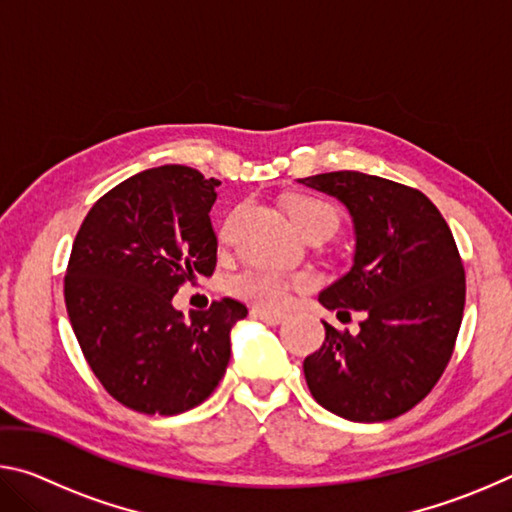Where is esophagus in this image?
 I'll list each match as a JSON object with an SVG mask.
<instances>
[{"instance_id":"obj_1","label":"esophagus","mask_w":512,"mask_h":512,"mask_svg":"<svg viewBox=\"0 0 512 512\" xmlns=\"http://www.w3.org/2000/svg\"><path fill=\"white\" fill-rule=\"evenodd\" d=\"M253 316L259 318V320H264L266 325H280V323H284V320H287V316H284V314H275V311H266V309H259V307L253 309Z\"/></svg>"}]
</instances>
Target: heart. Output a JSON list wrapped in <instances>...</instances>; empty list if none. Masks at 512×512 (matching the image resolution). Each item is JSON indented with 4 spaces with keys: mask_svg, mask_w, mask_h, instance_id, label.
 <instances>
[{
    "mask_svg": "<svg viewBox=\"0 0 512 512\" xmlns=\"http://www.w3.org/2000/svg\"><path fill=\"white\" fill-rule=\"evenodd\" d=\"M287 210L291 221L302 235H316V232H325L332 235L339 225V212L332 203L323 201L316 196H293L287 203ZM232 225V214L221 223L219 239H225ZM314 287V277L309 273H280L268 271V268H246V271L230 277L228 289L235 298H241L255 305L259 309H282L287 305L293 291H307Z\"/></svg>",
    "mask_w": 512,
    "mask_h": 512,
    "instance_id": "1",
    "label": "heart"
}]
</instances>
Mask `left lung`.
Masks as SVG:
<instances>
[{
    "instance_id": "1",
    "label": "left lung",
    "mask_w": 512,
    "mask_h": 512,
    "mask_svg": "<svg viewBox=\"0 0 512 512\" xmlns=\"http://www.w3.org/2000/svg\"><path fill=\"white\" fill-rule=\"evenodd\" d=\"M348 207L354 264L320 305L363 311L359 334L325 325V343L302 363L314 400L352 422L411 411L452 359L465 307V271L438 207L418 189L359 171L300 178Z\"/></svg>"
}]
</instances>
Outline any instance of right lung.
Instances as JSON below:
<instances>
[{
	"label": "right lung",
	"instance_id": "1",
	"mask_svg": "<svg viewBox=\"0 0 512 512\" xmlns=\"http://www.w3.org/2000/svg\"><path fill=\"white\" fill-rule=\"evenodd\" d=\"M219 180L183 164L135 173L81 223L65 275V305L83 357L119 404L146 415L194 409L219 386L239 300L185 320L171 298L216 266L210 210Z\"/></svg>",
	"mask_w": 512,
	"mask_h": 512
}]
</instances>
